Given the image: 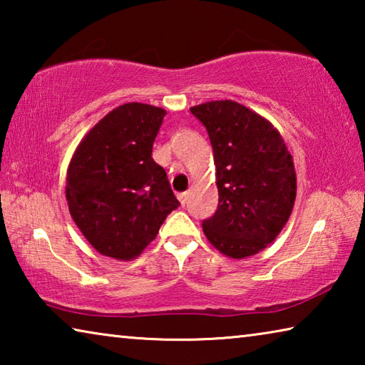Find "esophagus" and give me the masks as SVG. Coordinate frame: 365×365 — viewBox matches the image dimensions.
<instances>
[{
  "mask_svg": "<svg viewBox=\"0 0 365 365\" xmlns=\"http://www.w3.org/2000/svg\"><path fill=\"white\" fill-rule=\"evenodd\" d=\"M178 201H180V205H182V206L187 205V201H188V191H185V193H180V195H178Z\"/></svg>",
  "mask_w": 365,
  "mask_h": 365,
  "instance_id": "34e87169",
  "label": "esophagus"
}]
</instances>
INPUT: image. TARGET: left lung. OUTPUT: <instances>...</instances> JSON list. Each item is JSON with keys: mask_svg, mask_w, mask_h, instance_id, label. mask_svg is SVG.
Here are the masks:
<instances>
[{"mask_svg": "<svg viewBox=\"0 0 365 365\" xmlns=\"http://www.w3.org/2000/svg\"><path fill=\"white\" fill-rule=\"evenodd\" d=\"M190 110L209 133L219 191L217 211L202 222V232L227 257L255 256L293 212V156L270 120L237 101H207Z\"/></svg>", "mask_w": 365, "mask_h": 365, "instance_id": "obj_1", "label": "left lung"}]
</instances>
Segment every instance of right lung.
I'll list each match as a JSON object with an SVG mask.
<instances>
[{"label": "right lung", "mask_w": 365, "mask_h": 365, "mask_svg": "<svg viewBox=\"0 0 365 365\" xmlns=\"http://www.w3.org/2000/svg\"><path fill=\"white\" fill-rule=\"evenodd\" d=\"M165 109L125 103L86 132L67 168L71 217L88 243L117 261L138 257L180 206L151 158Z\"/></svg>", "instance_id": "obj_1"}]
</instances>
